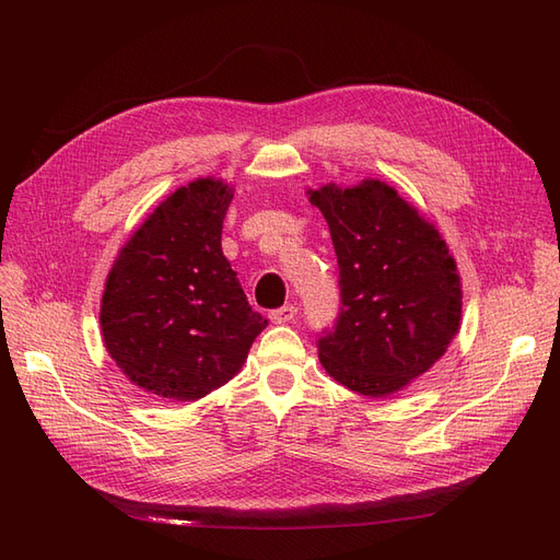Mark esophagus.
<instances>
[{
    "instance_id": "esophagus-1",
    "label": "esophagus",
    "mask_w": 560,
    "mask_h": 560,
    "mask_svg": "<svg viewBox=\"0 0 560 560\" xmlns=\"http://www.w3.org/2000/svg\"><path fill=\"white\" fill-rule=\"evenodd\" d=\"M270 322H276V325H287V322H292L296 317V306H282L278 311H270Z\"/></svg>"
}]
</instances>
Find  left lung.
<instances>
[{
  "label": "left lung",
  "instance_id": "1",
  "mask_svg": "<svg viewBox=\"0 0 560 560\" xmlns=\"http://www.w3.org/2000/svg\"><path fill=\"white\" fill-rule=\"evenodd\" d=\"M338 259L341 308L317 341L327 374L387 397L425 374L460 329L463 284L446 241L393 186L308 189Z\"/></svg>",
  "mask_w": 560,
  "mask_h": 560
}]
</instances>
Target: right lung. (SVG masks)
Masks as SVG:
<instances>
[{
	"instance_id": "right-lung-1",
	"label": "right lung",
	"mask_w": 560,
	"mask_h": 560,
	"mask_svg": "<svg viewBox=\"0 0 560 560\" xmlns=\"http://www.w3.org/2000/svg\"><path fill=\"white\" fill-rule=\"evenodd\" d=\"M233 189L200 177L167 196L109 270L100 329L109 358L144 393L196 401L229 383L266 325L222 252Z\"/></svg>"
}]
</instances>
